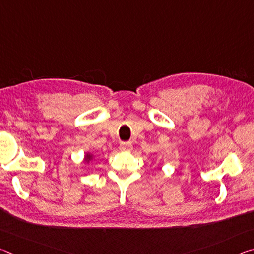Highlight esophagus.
<instances>
[{
	"label": "esophagus",
	"instance_id": "34e87169",
	"mask_svg": "<svg viewBox=\"0 0 254 254\" xmlns=\"http://www.w3.org/2000/svg\"><path fill=\"white\" fill-rule=\"evenodd\" d=\"M132 148H133V145L131 142H122L121 144H120V150H121V151L128 152V151H131Z\"/></svg>",
	"mask_w": 254,
	"mask_h": 254
}]
</instances>
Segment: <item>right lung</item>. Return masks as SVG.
<instances>
[{"label": "right lung", "mask_w": 254, "mask_h": 254, "mask_svg": "<svg viewBox=\"0 0 254 254\" xmlns=\"http://www.w3.org/2000/svg\"><path fill=\"white\" fill-rule=\"evenodd\" d=\"M94 159H95V156H94V154H93L92 152H86L83 160H84L85 165H88V163L91 162L92 160H94Z\"/></svg>", "instance_id": "obj_1"}]
</instances>
